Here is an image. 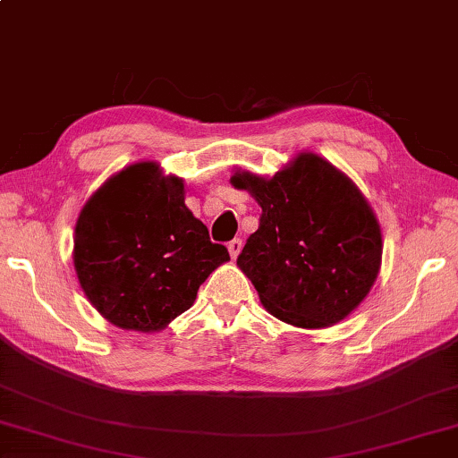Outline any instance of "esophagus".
Listing matches in <instances>:
<instances>
[{"label":"esophagus","mask_w":458,"mask_h":458,"mask_svg":"<svg viewBox=\"0 0 458 458\" xmlns=\"http://www.w3.org/2000/svg\"><path fill=\"white\" fill-rule=\"evenodd\" d=\"M227 249H229V253H231V259H237V255L241 253V249H243V241L233 239V241H229Z\"/></svg>","instance_id":"obj_1"}]
</instances>
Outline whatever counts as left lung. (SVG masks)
Segmentation results:
<instances>
[{
    "label": "left lung",
    "instance_id": "1",
    "mask_svg": "<svg viewBox=\"0 0 458 458\" xmlns=\"http://www.w3.org/2000/svg\"><path fill=\"white\" fill-rule=\"evenodd\" d=\"M231 185L261 205L259 229L237 257L263 307L301 329L343 321L381 269V227L359 187L315 153L271 179L237 171Z\"/></svg>",
    "mask_w": 458,
    "mask_h": 458
}]
</instances>
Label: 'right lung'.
Here are the masks:
<instances>
[{"label": "right lung", "mask_w": 458, "mask_h": 458, "mask_svg": "<svg viewBox=\"0 0 458 458\" xmlns=\"http://www.w3.org/2000/svg\"><path fill=\"white\" fill-rule=\"evenodd\" d=\"M225 261L227 249L211 243L187 209L183 179L163 175L153 161L109 177L77 217V279L89 303L119 329H165Z\"/></svg>", "instance_id": "right-lung-1"}]
</instances>
